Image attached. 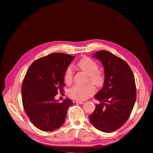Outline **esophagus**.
<instances>
[{"instance_id":"34e87169","label":"esophagus","mask_w":153,"mask_h":153,"mask_svg":"<svg viewBox=\"0 0 153 153\" xmlns=\"http://www.w3.org/2000/svg\"><path fill=\"white\" fill-rule=\"evenodd\" d=\"M76 102L77 103H79V104H83V103H84V102H82V101H79V100H76Z\"/></svg>"}]
</instances>
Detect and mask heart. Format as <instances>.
I'll return each instance as SVG.
<instances>
[{
	"label": "heart",
	"instance_id": "1",
	"mask_svg": "<svg viewBox=\"0 0 153 153\" xmlns=\"http://www.w3.org/2000/svg\"><path fill=\"white\" fill-rule=\"evenodd\" d=\"M77 66L88 76L89 81L94 85L99 86L102 84L104 76L102 72L98 70L97 62L89 57H84L80 60ZM73 77V69L71 66H69L64 72V79L66 84H69L72 81ZM95 89L91 85H74L69 91L71 97L79 100H84L93 95Z\"/></svg>",
	"mask_w": 153,
	"mask_h": 153
}]
</instances>
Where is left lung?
Segmentation results:
<instances>
[{"mask_svg": "<svg viewBox=\"0 0 153 153\" xmlns=\"http://www.w3.org/2000/svg\"><path fill=\"white\" fill-rule=\"evenodd\" d=\"M93 56L102 62L105 80L101 90L95 95L100 103L95 104L89 120L99 130L111 133L130 116L136 99L135 80L129 65L114 54L100 50Z\"/></svg>", "mask_w": 153, "mask_h": 153, "instance_id": "8db88e82", "label": "left lung"}]
</instances>
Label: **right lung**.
Masks as SVG:
<instances>
[{
  "instance_id": "add662e5",
  "label": "right lung",
  "mask_w": 153,
  "mask_h": 153,
  "mask_svg": "<svg viewBox=\"0 0 153 153\" xmlns=\"http://www.w3.org/2000/svg\"><path fill=\"white\" fill-rule=\"evenodd\" d=\"M72 55L56 53L39 58L31 64L22 85L23 108L39 130L52 131L65 121L72 102L66 98L59 103L54 97L64 87V75L74 59Z\"/></svg>"
}]
</instances>
